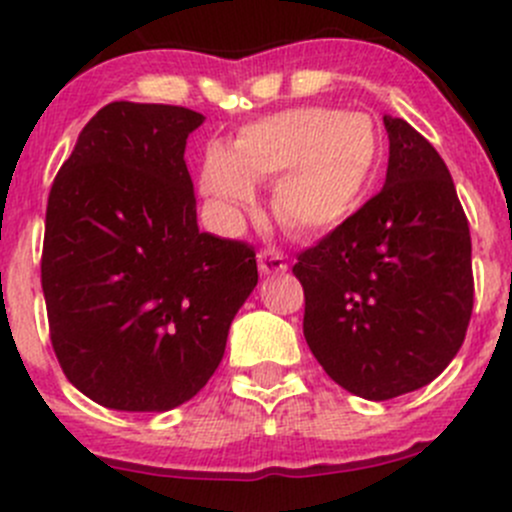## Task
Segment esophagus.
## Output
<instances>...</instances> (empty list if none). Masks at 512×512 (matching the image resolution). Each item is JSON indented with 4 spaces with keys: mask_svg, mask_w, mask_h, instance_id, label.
<instances>
[{
    "mask_svg": "<svg viewBox=\"0 0 512 512\" xmlns=\"http://www.w3.org/2000/svg\"><path fill=\"white\" fill-rule=\"evenodd\" d=\"M257 265H260L262 275H277V272H287L285 255L277 250H262L260 255H257Z\"/></svg>",
    "mask_w": 512,
    "mask_h": 512,
    "instance_id": "obj_1",
    "label": "esophagus"
}]
</instances>
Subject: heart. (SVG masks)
Wrapping results in <instances>:
<instances>
[{
	"label": "heart",
	"mask_w": 512,
	"mask_h": 512,
	"mask_svg": "<svg viewBox=\"0 0 512 512\" xmlns=\"http://www.w3.org/2000/svg\"><path fill=\"white\" fill-rule=\"evenodd\" d=\"M384 141L364 111L297 106L255 118L232 148L213 143L200 163V193L235 225L255 205V183H272L277 220L302 237H324L359 215L374 190Z\"/></svg>",
	"instance_id": "1"
}]
</instances>
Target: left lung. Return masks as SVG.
<instances>
[{
    "mask_svg": "<svg viewBox=\"0 0 512 512\" xmlns=\"http://www.w3.org/2000/svg\"><path fill=\"white\" fill-rule=\"evenodd\" d=\"M389 168L359 215L297 257L304 339L349 394L386 401L431 384L473 312L471 230L436 148L384 116Z\"/></svg>",
    "mask_w": 512,
    "mask_h": 512,
    "instance_id": "left-lung-1",
    "label": "left lung"
}]
</instances>
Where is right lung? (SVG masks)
Returning a JSON list of instances; mask_svg holds the SVG:
<instances>
[{
  "instance_id": "add662e5",
  "label": "right lung",
  "mask_w": 512,
  "mask_h": 512,
  "mask_svg": "<svg viewBox=\"0 0 512 512\" xmlns=\"http://www.w3.org/2000/svg\"><path fill=\"white\" fill-rule=\"evenodd\" d=\"M205 116L116 101L79 133L46 205L41 287L66 379L116 411H170L223 361L255 250L200 232L185 143Z\"/></svg>"
}]
</instances>
